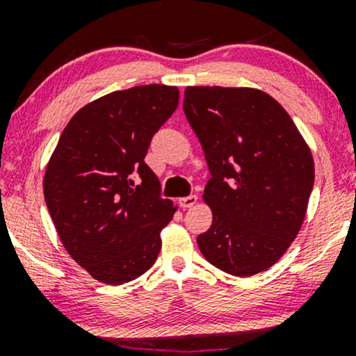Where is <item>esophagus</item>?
Returning <instances> with one entry per match:
<instances>
[{
	"label": "esophagus",
	"instance_id": "obj_1",
	"mask_svg": "<svg viewBox=\"0 0 356 356\" xmlns=\"http://www.w3.org/2000/svg\"><path fill=\"white\" fill-rule=\"evenodd\" d=\"M179 204H181L182 209H189V207L197 204V195H187V197H182L181 201H179Z\"/></svg>",
	"mask_w": 356,
	"mask_h": 356
}]
</instances>
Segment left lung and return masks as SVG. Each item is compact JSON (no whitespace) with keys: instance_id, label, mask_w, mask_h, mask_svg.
Returning <instances> with one entry per match:
<instances>
[{"instance_id":"obj_1","label":"left lung","mask_w":356,"mask_h":356,"mask_svg":"<svg viewBox=\"0 0 356 356\" xmlns=\"http://www.w3.org/2000/svg\"><path fill=\"white\" fill-rule=\"evenodd\" d=\"M184 113L201 142L212 211L197 238L212 266L266 271L296 239L314 182L309 145L277 100L251 87H187Z\"/></svg>"}]
</instances>
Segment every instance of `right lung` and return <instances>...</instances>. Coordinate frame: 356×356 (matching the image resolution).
Here are the masks:
<instances>
[{
    "label": "right lung",
    "instance_id": "obj_1",
    "mask_svg": "<svg viewBox=\"0 0 356 356\" xmlns=\"http://www.w3.org/2000/svg\"><path fill=\"white\" fill-rule=\"evenodd\" d=\"M177 104L167 85L107 93L70 118L48 161L44 201L61 244L100 283H129L157 259L177 206L144 159Z\"/></svg>",
    "mask_w": 356,
    "mask_h": 356
}]
</instances>
